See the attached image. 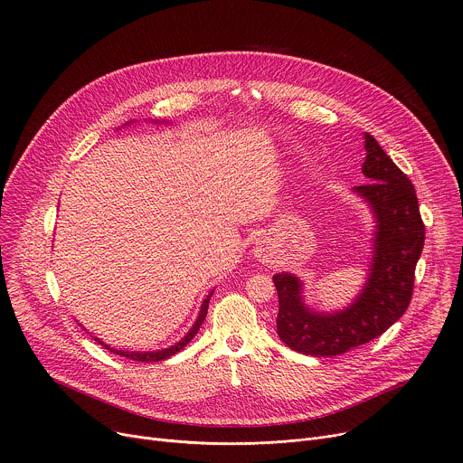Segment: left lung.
<instances>
[{
  "label": "left lung",
  "mask_w": 463,
  "mask_h": 463,
  "mask_svg": "<svg viewBox=\"0 0 463 463\" xmlns=\"http://www.w3.org/2000/svg\"><path fill=\"white\" fill-rule=\"evenodd\" d=\"M367 184L356 185L375 218L369 278L354 302L336 313H317L302 300V282L276 274L279 338L306 356H338L381 336L411 300L415 267L424 249V223L410 179L373 136L365 134Z\"/></svg>",
  "instance_id": "left-lung-1"
}]
</instances>
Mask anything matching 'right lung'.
Here are the masks:
<instances>
[{"instance_id": "add662e5", "label": "right lung", "mask_w": 463, "mask_h": 463, "mask_svg": "<svg viewBox=\"0 0 463 463\" xmlns=\"http://www.w3.org/2000/svg\"><path fill=\"white\" fill-rule=\"evenodd\" d=\"M211 295L213 293H209L207 295V298L203 300V304H202V307H200V313H198V318H196V322L193 324V327L189 329V333L185 335L184 338L181 340V342H177L175 345H172L170 349H163V351H156V353H137V351H134V353H128V351H118V349H112L110 345H107V344H103V342H99L98 338H94L98 344H101L107 351H110V353H114V354H118V356H123V358H128V360H134V362H145V364H152V362H163V360H166V358H170V356H174V354H177L179 351H183L185 345L194 338V335L198 333V329H200V326H202V322L205 320V315H207V307H209V298H211Z\"/></svg>"}]
</instances>
